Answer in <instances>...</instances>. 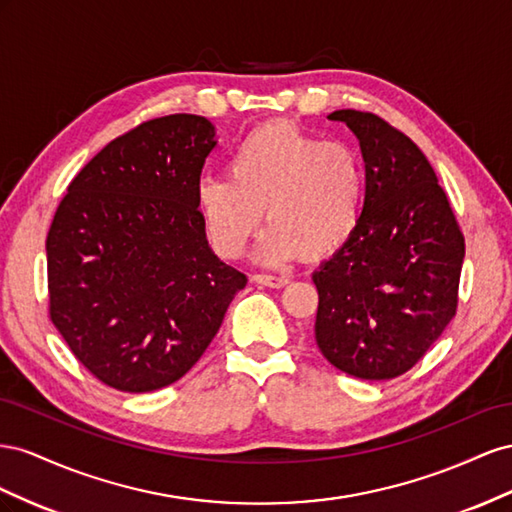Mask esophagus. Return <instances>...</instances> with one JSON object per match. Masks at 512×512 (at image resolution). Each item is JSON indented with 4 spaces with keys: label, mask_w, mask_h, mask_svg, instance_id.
Listing matches in <instances>:
<instances>
[{
    "label": "esophagus",
    "mask_w": 512,
    "mask_h": 512,
    "mask_svg": "<svg viewBox=\"0 0 512 512\" xmlns=\"http://www.w3.org/2000/svg\"><path fill=\"white\" fill-rule=\"evenodd\" d=\"M253 281L259 283V285H266V287H285L289 281L285 279V276H272V274H253Z\"/></svg>",
    "instance_id": "esophagus-1"
}]
</instances>
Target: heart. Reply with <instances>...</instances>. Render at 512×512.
<instances>
[{"mask_svg":"<svg viewBox=\"0 0 512 512\" xmlns=\"http://www.w3.org/2000/svg\"><path fill=\"white\" fill-rule=\"evenodd\" d=\"M364 167L352 145L321 141L287 122L251 130L227 160V173L201 175L195 199L214 248L238 257L261 218L255 255L287 266L324 259L354 238L364 208Z\"/></svg>","mask_w":512,"mask_h":512,"instance_id":"obj_1","label":"heart"}]
</instances>
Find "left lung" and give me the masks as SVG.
Returning a JSON list of instances; mask_svg holds the SVG:
<instances>
[{"label":"left lung","mask_w":512,"mask_h":512,"mask_svg":"<svg viewBox=\"0 0 512 512\" xmlns=\"http://www.w3.org/2000/svg\"><path fill=\"white\" fill-rule=\"evenodd\" d=\"M364 160L354 238L315 272V341L358 379H392L425 356L457 311L465 242L427 156L373 113L339 109Z\"/></svg>","instance_id":"8db88e82"}]
</instances>
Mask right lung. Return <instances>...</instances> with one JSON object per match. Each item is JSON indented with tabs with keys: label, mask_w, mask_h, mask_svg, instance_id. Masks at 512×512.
Returning <instances> with one entry per match:
<instances>
[{
	"label": "right lung",
	"mask_w": 512,
	"mask_h": 512,
	"mask_svg": "<svg viewBox=\"0 0 512 512\" xmlns=\"http://www.w3.org/2000/svg\"><path fill=\"white\" fill-rule=\"evenodd\" d=\"M201 115L150 120L68 186L47 236L51 319L102 384L152 392L203 356L246 276L218 257L195 188L216 145Z\"/></svg>",
	"instance_id": "1"
}]
</instances>
